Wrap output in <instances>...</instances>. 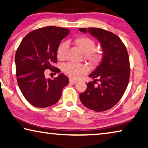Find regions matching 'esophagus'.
<instances>
[{
	"instance_id": "obj_1",
	"label": "esophagus",
	"mask_w": 148,
	"mask_h": 148,
	"mask_svg": "<svg viewBox=\"0 0 148 148\" xmlns=\"http://www.w3.org/2000/svg\"><path fill=\"white\" fill-rule=\"evenodd\" d=\"M69 82H70V83H72V84H75V83L77 82V80H76V79H74L70 78V79H69Z\"/></svg>"
}]
</instances>
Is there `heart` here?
I'll return each instance as SVG.
<instances>
[{
    "instance_id": "1",
    "label": "heart",
    "mask_w": 148,
    "mask_h": 148,
    "mask_svg": "<svg viewBox=\"0 0 148 148\" xmlns=\"http://www.w3.org/2000/svg\"><path fill=\"white\" fill-rule=\"evenodd\" d=\"M74 45L84 53V59L91 66L99 64L102 58L101 52L95 49V42L93 39L87 36H79L73 39ZM67 43H62L58 46L57 49V57L58 60H63L65 58L66 51L67 49ZM64 73L70 78L76 79L82 74L87 72V68L83 64L68 63L63 67Z\"/></svg>"
}]
</instances>
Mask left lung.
Wrapping results in <instances>:
<instances>
[{"mask_svg": "<svg viewBox=\"0 0 148 148\" xmlns=\"http://www.w3.org/2000/svg\"><path fill=\"white\" fill-rule=\"evenodd\" d=\"M79 30L90 33L97 38L103 50L100 64L89 75L94 80L86 83V90L79 94V99L91 110L107 111L119 101L128 86L130 69L127 50L113 33L96 27L79 28ZM95 83L98 85H94Z\"/></svg>", "mask_w": 148, "mask_h": 148, "instance_id": "1", "label": "left lung"}]
</instances>
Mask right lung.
Listing matches in <instances>:
<instances>
[{"instance_id": "right-lung-1", "label": "right lung", "mask_w": 148, "mask_h": 148, "mask_svg": "<svg viewBox=\"0 0 148 148\" xmlns=\"http://www.w3.org/2000/svg\"><path fill=\"white\" fill-rule=\"evenodd\" d=\"M69 31L56 26L34 30L24 37L16 51L18 86L25 99L34 107L45 108L55 104L61 97L62 89L69 83L68 77L62 73L53 79L45 77L46 69L60 72L53 64L57 62L58 46Z\"/></svg>"}]
</instances>
